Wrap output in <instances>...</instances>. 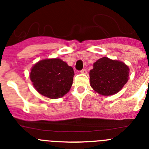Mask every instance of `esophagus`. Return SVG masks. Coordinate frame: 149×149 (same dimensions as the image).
Listing matches in <instances>:
<instances>
[{
    "label": "esophagus",
    "instance_id": "1",
    "mask_svg": "<svg viewBox=\"0 0 149 149\" xmlns=\"http://www.w3.org/2000/svg\"><path fill=\"white\" fill-rule=\"evenodd\" d=\"M81 74H86L87 73V71H86V69H85V68H84V69H82V70L81 71Z\"/></svg>",
    "mask_w": 149,
    "mask_h": 149
}]
</instances>
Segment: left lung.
<instances>
[{
	"mask_svg": "<svg viewBox=\"0 0 149 149\" xmlns=\"http://www.w3.org/2000/svg\"><path fill=\"white\" fill-rule=\"evenodd\" d=\"M129 70L123 62L104 56L93 64L89 72L91 87L102 95L116 94L128 81Z\"/></svg>",
	"mask_w": 149,
	"mask_h": 149,
	"instance_id": "8db88e82",
	"label": "left lung"
}]
</instances>
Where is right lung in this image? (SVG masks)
Instances as JSON below:
<instances>
[{"label":"right lung","instance_id":"right-lung-1","mask_svg":"<svg viewBox=\"0 0 149 149\" xmlns=\"http://www.w3.org/2000/svg\"><path fill=\"white\" fill-rule=\"evenodd\" d=\"M74 75L73 68L65 62L58 58L45 59L32 67L30 78L39 94L56 99L70 90Z\"/></svg>","mask_w":149,"mask_h":149}]
</instances>
